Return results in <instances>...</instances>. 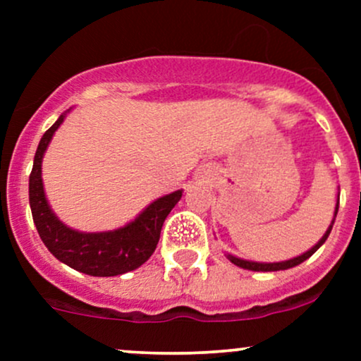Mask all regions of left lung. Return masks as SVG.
<instances>
[{
    "label": "left lung",
    "instance_id": "left-lung-1",
    "mask_svg": "<svg viewBox=\"0 0 361 361\" xmlns=\"http://www.w3.org/2000/svg\"><path fill=\"white\" fill-rule=\"evenodd\" d=\"M337 211H338V202H337V206H336V216H337ZM332 225H334V221H332ZM332 225H330V228H329V231H326V234L323 235L322 239H319V241H318V245H316V246H312L311 250H309V251H305V253H304V255H300V257H297V258H292V260H286V262H278V264H258V262H248V260H241V258H235V257H232V255H228V258H231V262H232V264L239 265V267H243V269H248V271H285V269L295 267V265H298V264H302V262H304V260H307V258L311 257V255L314 253V251L318 250L319 246H322L323 243L326 241V238H329L330 231H332Z\"/></svg>",
    "mask_w": 361,
    "mask_h": 361
}]
</instances>
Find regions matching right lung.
Listing matches in <instances>:
<instances>
[{
  "label": "right lung",
  "mask_w": 361,
  "mask_h": 361,
  "mask_svg": "<svg viewBox=\"0 0 361 361\" xmlns=\"http://www.w3.org/2000/svg\"><path fill=\"white\" fill-rule=\"evenodd\" d=\"M64 115L43 134L29 174V204L39 238L57 260L89 276H118L134 271L152 257L160 238L164 220L181 199V190L152 202L129 225L111 232L85 234L68 228L50 211L42 183V159Z\"/></svg>",
  "instance_id": "add662e5"
}]
</instances>
